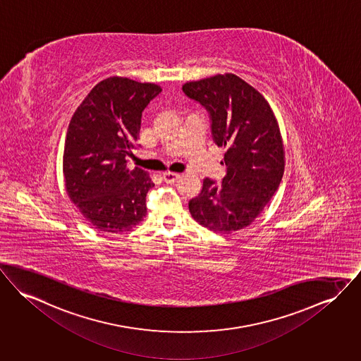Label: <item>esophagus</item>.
I'll return each instance as SVG.
<instances>
[{
  "label": "esophagus",
  "instance_id": "1",
  "mask_svg": "<svg viewBox=\"0 0 361 361\" xmlns=\"http://www.w3.org/2000/svg\"><path fill=\"white\" fill-rule=\"evenodd\" d=\"M162 178L165 183H174L180 178V174L178 173H173V171H166L162 174Z\"/></svg>",
  "mask_w": 361,
  "mask_h": 361
}]
</instances>
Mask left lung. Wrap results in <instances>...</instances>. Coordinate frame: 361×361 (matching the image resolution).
I'll use <instances>...</instances> for the list:
<instances>
[{"label":"left lung","instance_id":"obj_1","mask_svg":"<svg viewBox=\"0 0 361 361\" xmlns=\"http://www.w3.org/2000/svg\"><path fill=\"white\" fill-rule=\"evenodd\" d=\"M183 91L212 117L214 142L226 149L219 185L204 178L188 203L192 218L215 233L250 226L274 196L285 169V149L267 99L234 73L187 82Z\"/></svg>","mask_w":361,"mask_h":361}]
</instances>
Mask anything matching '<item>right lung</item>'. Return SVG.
<instances>
[{
  "instance_id": "add662e5",
  "label": "right lung",
  "mask_w": 361,
  "mask_h": 361,
  "mask_svg": "<svg viewBox=\"0 0 361 361\" xmlns=\"http://www.w3.org/2000/svg\"><path fill=\"white\" fill-rule=\"evenodd\" d=\"M162 88L121 76L95 85L73 113L65 137L68 197L104 233L129 232L147 215L154 187L147 171L128 168L139 139L142 111Z\"/></svg>"
}]
</instances>
